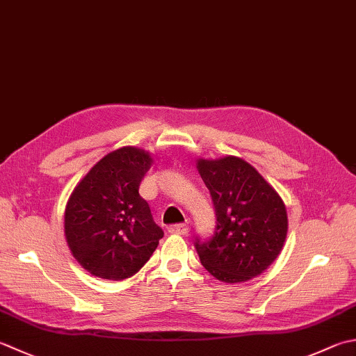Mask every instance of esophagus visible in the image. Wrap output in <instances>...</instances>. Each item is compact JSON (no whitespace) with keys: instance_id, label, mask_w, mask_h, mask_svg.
<instances>
[{"instance_id":"obj_1","label":"esophagus","mask_w":356,"mask_h":356,"mask_svg":"<svg viewBox=\"0 0 356 356\" xmlns=\"http://www.w3.org/2000/svg\"><path fill=\"white\" fill-rule=\"evenodd\" d=\"M188 232H190V227H188V224H177V225L170 227V233H172V234H186Z\"/></svg>"}]
</instances>
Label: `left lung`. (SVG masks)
I'll return each mask as SVG.
<instances>
[{
	"instance_id": "8db88e82",
	"label": "left lung",
	"mask_w": 356,
	"mask_h": 356,
	"mask_svg": "<svg viewBox=\"0 0 356 356\" xmlns=\"http://www.w3.org/2000/svg\"><path fill=\"white\" fill-rule=\"evenodd\" d=\"M197 170L216 210L211 239L196 238L202 266L216 280L245 282L264 273L287 238V210L280 194L245 160L199 159Z\"/></svg>"
}]
</instances>
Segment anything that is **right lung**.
Listing matches in <instances>:
<instances>
[{
	"label": "right lung",
	"mask_w": 356,
	"mask_h": 356,
	"mask_svg": "<svg viewBox=\"0 0 356 356\" xmlns=\"http://www.w3.org/2000/svg\"><path fill=\"white\" fill-rule=\"evenodd\" d=\"M152 157L123 146L99 160L74 188L65 211V236L72 256L90 275L122 281L136 275L163 238L138 194Z\"/></svg>",
	"instance_id": "obj_1"
}]
</instances>
